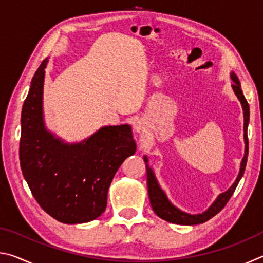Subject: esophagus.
<instances>
[{
    "mask_svg": "<svg viewBox=\"0 0 263 263\" xmlns=\"http://www.w3.org/2000/svg\"><path fill=\"white\" fill-rule=\"evenodd\" d=\"M135 130H136V132H142L144 131V124H142L141 122H137L135 124Z\"/></svg>",
    "mask_w": 263,
    "mask_h": 263,
    "instance_id": "obj_1",
    "label": "esophagus"
}]
</instances>
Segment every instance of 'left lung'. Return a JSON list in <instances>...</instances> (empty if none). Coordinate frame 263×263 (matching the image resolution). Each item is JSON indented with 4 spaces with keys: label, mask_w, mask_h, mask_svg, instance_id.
I'll return each instance as SVG.
<instances>
[{
    "label": "left lung",
    "mask_w": 263,
    "mask_h": 263,
    "mask_svg": "<svg viewBox=\"0 0 263 263\" xmlns=\"http://www.w3.org/2000/svg\"><path fill=\"white\" fill-rule=\"evenodd\" d=\"M231 79L233 80V90L235 95L238 96L240 103L242 105L243 110V139H245V155L241 161V166H240V172L237 177V180L233 183L231 188L219 195V197L216 199V202L212 204V205L205 212L199 213V215H189V213H185L183 211L179 210V209L175 208L173 204L168 201L166 194L163 193L162 189L160 188L157 179H155L154 173L152 169L148 166V160L146 157H144V161L146 163V171H147V189H148V196H149V202L151 205H152L153 211L155 215L159 216L161 219L167 220L169 222H173V224H180V225H197L202 224V222H205L209 219H211L213 216H216L218 212L222 210L228 202L230 201L231 196L233 195L235 188L239 183L240 179H241L245 172V168H246L247 163V157H248V137H247V127H248V122H249V105L248 102L245 99L242 94L241 86H240V82L237 78V75L234 73L231 74Z\"/></svg>",
    "instance_id": "8db88e82"
}]
</instances>
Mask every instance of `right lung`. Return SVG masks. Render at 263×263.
<instances>
[{
    "mask_svg": "<svg viewBox=\"0 0 263 263\" xmlns=\"http://www.w3.org/2000/svg\"><path fill=\"white\" fill-rule=\"evenodd\" d=\"M47 59L35 72L21 117L20 162L35 201L65 224L94 220L104 212L108 190L124 160L136 152L130 125L104 126L80 144L47 132L43 87Z\"/></svg>",
    "mask_w": 263,
    "mask_h": 263,
    "instance_id": "right-lung-1",
    "label": "right lung"
}]
</instances>
